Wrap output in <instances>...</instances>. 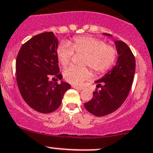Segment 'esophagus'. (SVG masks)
<instances>
[{
    "mask_svg": "<svg viewBox=\"0 0 153 153\" xmlns=\"http://www.w3.org/2000/svg\"><path fill=\"white\" fill-rule=\"evenodd\" d=\"M72 87H73V88H75V89H77V90H83V87H80V86H77V85H72Z\"/></svg>",
    "mask_w": 153,
    "mask_h": 153,
    "instance_id": "esophagus-1",
    "label": "esophagus"
}]
</instances>
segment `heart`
<instances>
[{
  "label": "heart",
  "instance_id": "heart-1",
  "mask_svg": "<svg viewBox=\"0 0 153 153\" xmlns=\"http://www.w3.org/2000/svg\"><path fill=\"white\" fill-rule=\"evenodd\" d=\"M85 54L83 65L90 67L96 73H105L115 61V48L106 45L103 41L92 37L79 36L73 38V43H62L59 45L56 55L59 63L66 66L71 61L74 53ZM65 79L72 84L80 85L89 78L91 71L87 68H78L71 65L64 70Z\"/></svg>",
  "mask_w": 153,
  "mask_h": 153
}]
</instances>
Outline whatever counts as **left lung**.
<instances>
[{
	"instance_id": "obj_1",
	"label": "left lung",
	"mask_w": 153,
	"mask_h": 153,
	"mask_svg": "<svg viewBox=\"0 0 153 153\" xmlns=\"http://www.w3.org/2000/svg\"><path fill=\"white\" fill-rule=\"evenodd\" d=\"M115 43L118 54L116 65L96 81L101 89L94 91L91 100L84 104L85 108L95 116H105L117 110L128 97L133 82L136 69L133 53L124 42L116 41Z\"/></svg>"
}]
</instances>
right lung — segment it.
Wrapping results in <instances>:
<instances>
[{"instance_id":"1","label":"right lung","mask_w":153,"mask_h":153,"mask_svg":"<svg viewBox=\"0 0 153 153\" xmlns=\"http://www.w3.org/2000/svg\"><path fill=\"white\" fill-rule=\"evenodd\" d=\"M58 40L52 32L35 36L22 45L16 60V82L23 100L37 112L49 113L59 108L68 83H53L51 78L62 79L56 49Z\"/></svg>"}]
</instances>
